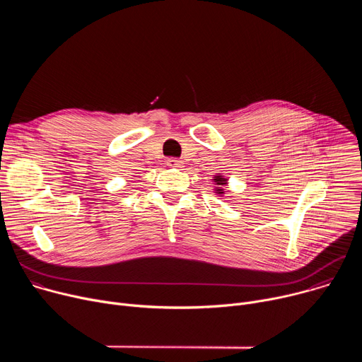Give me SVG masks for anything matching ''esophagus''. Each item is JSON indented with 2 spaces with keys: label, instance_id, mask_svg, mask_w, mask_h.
<instances>
[{
  "label": "esophagus",
  "instance_id": "obj_1",
  "mask_svg": "<svg viewBox=\"0 0 362 362\" xmlns=\"http://www.w3.org/2000/svg\"><path fill=\"white\" fill-rule=\"evenodd\" d=\"M168 166H170V168H180V166H182V162L177 160V159H175V158H170V159L168 160Z\"/></svg>",
  "mask_w": 362,
  "mask_h": 362
}]
</instances>
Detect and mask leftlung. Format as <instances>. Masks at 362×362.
Here are the masks:
<instances>
[{"mask_svg":"<svg viewBox=\"0 0 362 362\" xmlns=\"http://www.w3.org/2000/svg\"><path fill=\"white\" fill-rule=\"evenodd\" d=\"M214 180L216 182V185H219V187H216V193L223 194V186L226 185L228 179H225V177H222V176H215V179H214Z\"/></svg>","mask_w":362,"mask_h":362,"instance_id":"1","label":"left lung"}]
</instances>
